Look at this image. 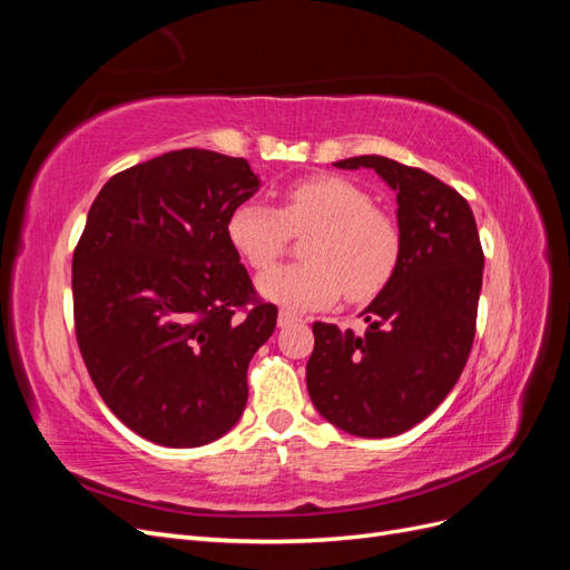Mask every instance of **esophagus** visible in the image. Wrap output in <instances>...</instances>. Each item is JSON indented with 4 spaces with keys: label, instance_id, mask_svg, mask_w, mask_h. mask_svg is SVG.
I'll return each instance as SVG.
<instances>
[{
    "label": "esophagus",
    "instance_id": "esophagus-1",
    "mask_svg": "<svg viewBox=\"0 0 570 570\" xmlns=\"http://www.w3.org/2000/svg\"><path fill=\"white\" fill-rule=\"evenodd\" d=\"M297 321H302L297 314H292V312H287V308H283V312L278 314V325L281 327H287V325H292V323H297Z\"/></svg>",
    "mask_w": 570,
    "mask_h": 570
}]
</instances>
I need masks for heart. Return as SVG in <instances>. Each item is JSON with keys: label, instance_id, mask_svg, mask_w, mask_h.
<instances>
[{"label": "heart", "instance_id": "1", "mask_svg": "<svg viewBox=\"0 0 570 570\" xmlns=\"http://www.w3.org/2000/svg\"><path fill=\"white\" fill-rule=\"evenodd\" d=\"M312 230L308 262L278 266L256 281L262 297L287 308H325L344 292L366 299L381 289L400 258V228L358 185L337 176H314L292 185L281 209L247 199L228 216L233 249L256 268H271L289 233Z\"/></svg>", "mask_w": 570, "mask_h": 570}]
</instances>
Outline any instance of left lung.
Here are the masks:
<instances>
[{
  "mask_svg": "<svg viewBox=\"0 0 570 570\" xmlns=\"http://www.w3.org/2000/svg\"><path fill=\"white\" fill-rule=\"evenodd\" d=\"M373 168L396 193L400 258L361 316L364 335L314 323L306 387L321 416L358 438H392L421 423L469 361L482 256L469 202L421 168L377 154L335 161Z\"/></svg>",
  "mask_w": 570,
  "mask_h": 570,
  "instance_id": "1",
  "label": "left lung"
}]
</instances>
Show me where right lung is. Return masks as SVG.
I'll return each instance as SVG.
<instances>
[{
    "label": "right lung",
    "mask_w": 570,
    "mask_h": 570,
    "mask_svg": "<svg viewBox=\"0 0 570 570\" xmlns=\"http://www.w3.org/2000/svg\"><path fill=\"white\" fill-rule=\"evenodd\" d=\"M258 187L247 159L178 149L116 174L90 206L73 254L78 347L101 400L149 442L202 446L243 416L278 308L254 299L226 226Z\"/></svg>",
    "instance_id": "add662e5"
}]
</instances>
